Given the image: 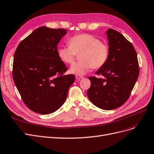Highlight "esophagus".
<instances>
[{"mask_svg":"<svg viewBox=\"0 0 154 154\" xmlns=\"http://www.w3.org/2000/svg\"><path fill=\"white\" fill-rule=\"evenodd\" d=\"M75 77H76V79H78V80H80V79H81L83 78V76L80 75H75Z\"/></svg>","mask_w":154,"mask_h":154,"instance_id":"obj_1","label":"esophagus"}]
</instances>
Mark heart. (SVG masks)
<instances>
[{
  "label": "heart",
  "mask_w": 154,
  "mask_h": 154,
  "mask_svg": "<svg viewBox=\"0 0 154 154\" xmlns=\"http://www.w3.org/2000/svg\"><path fill=\"white\" fill-rule=\"evenodd\" d=\"M69 47L58 48L59 59L66 64H71L76 54H80V61L73 64L70 72L76 75H84L91 68L98 69L106 63L109 56V48L96 37L89 34H81L72 37L68 40Z\"/></svg>",
  "instance_id": "heart-1"
}]
</instances>
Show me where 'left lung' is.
Segmentation results:
<instances>
[{
  "label": "left lung",
  "instance_id": "left-lung-1",
  "mask_svg": "<svg viewBox=\"0 0 154 154\" xmlns=\"http://www.w3.org/2000/svg\"><path fill=\"white\" fill-rule=\"evenodd\" d=\"M106 34L108 59L95 73L104 78L89 77L91 82L87 95L95 106L112 110L122 106L130 97L140 69L137 53L132 43L114 29H109Z\"/></svg>",
  "mask_w": 154,
  "mask_h": 154
}]
</instances>
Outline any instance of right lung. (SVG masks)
<instances>
[{
    "label": "right lung",
    "mask_w": 154,
    "mask_h": 154,
    "mask_svg": "<svg viewBox=\"0 0 154 154\" xmlns=\"http://www.w3.org/2000/svg\"><path fill=\"white\" fill-rule=\"evenodd\" d=\"M64 29L40 27L22 40L14 54L13 77L24 103L42 115L56 111L65 102L73 74L59 59L57 45Z\"/></svg>",
    "instance_id": "add662e5"
}]
</instances>
